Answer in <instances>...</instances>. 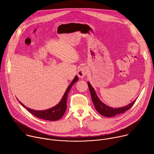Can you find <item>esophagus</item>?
<instances>
[{
	"label": "esophagus",
	"instance_id": "34e87169",
	"mask_svg": "<svg viewBox=\"0 0 154 154\" xmlns=\"http://www.w3.org/2000/svg\"><path fill=\"white\" fill-rule=\"evenodd\" d=\"M88 69L87 67L85 66H83L80 67L78 69L77 75L80 78H83L88 74Z\"/></svg>",
	"mask_w": 154,
	"mask_h": 154
}]
</instances>
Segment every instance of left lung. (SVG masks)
I'll return each instance as SVG.
<instances>
[{"label":"left lung","instance_id":"obj_1","mask_svg":"<svg viewBox=\"0 0 154 154\" xmlns=\"http://www.w3.org/2000/svg\"><path fill=\"white\" fill-rule=\"evenodd\" d=\"M88 85L92 101L93 102L96 109L98 112L99 113L105 117H113L119 114L124 113L125 112L127 111L128 109H130L133 106V105L134 104L137 100V99H135L133 102H131L129 104L120 108L110 107L105 104L99 99L95 91V90L94 89V88L91 86L89 82H88Z\"/></svg>","mask_w":154,"mask_h":154}]
</instances>
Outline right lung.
Here are the masks:
<instances>
[{"instance_id": "obj_1", "label": "right lung", "mask_w": 154, "mask_h": 154, "mask_svg": "<svg viewBox=\"0 0 154 154\" xmlns=\"http://www.w3.org/2000/svg\"><path fill=\"white\" fill-rule=\"evenodd\" d=\"M78 80H79V78L76 75L73 79V80L72 81V82L70 83L69 86L68 87L66 90L60 102L55 106H53L52 108H51L47 109H44V110H35V109H33L26 106L18 99L17 100L22 105L26 108L27 110H28L30 113H32L33 115H34L36 118H38L44 120H48V121H57L63 117L66 110V108H67L66 102H67V98H68L69 92L71 89L72 85L77 81H78Z\"/></svg>"}]
</instances>
